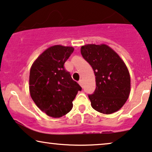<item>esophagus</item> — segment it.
Instances as JSON below:
<instances>
[{"instance_id":"obj_1","label":"esophagus","mask_w":152,"mask_h":152,"mask_svg":"<svg viewBox=\"0 0 152 152\" xmlns=\"http://www.w3.org/2000/svg\"><path fill=\"white\" fill-rule=\"evenodd\" d=\"M79 84H80V85L82 86V87H83L84 84H83V81H82V80H80V81H79Z\"/></svg>"}]
</instances>
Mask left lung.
Segmentation results:
<instances>
[{"label":"left lung","mask_w":152,"mask_h":152,"mask_svg":"<svg viewBox=\"0 0 152 152\" xmlns=\"http://www.w3.org/2000/svg\"><path fill=\"white\" fill-rule=\"evenodd\" d=\"M81 54L96 76V90L88 95L92 107L106 115L118 111L131 91V77L125 63L111 47L104 44L84 45Z\"/></svg>","instance_id":"8db88e82"}]
</instances>
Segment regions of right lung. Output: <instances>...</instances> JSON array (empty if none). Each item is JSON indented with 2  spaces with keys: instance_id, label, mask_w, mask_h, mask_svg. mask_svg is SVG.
I'll use <instances>...</instances> for the list:
<instances>
[{
  "instance_id": "1",
  "label": "right lung",
  "mask_w": 152,
  "mask_h": 152,
  "mask_svg": "<svg viewBox=\"0 0 152 152\" xmlns=\"http://www.w3.org/2000/svg\"><path fill=\"white\" fill-rule=\"evenodd\" d=\"M74 51L72 47L54 45L33 63L29 76V91L37 107L46 115L61 117L72 108V101L82 87L64 68Z\"/></svg>"
}]
</instances>
